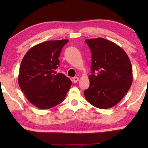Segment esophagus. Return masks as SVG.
Returning <instances> with one entry per match:
<instances>
[{"mask_svg": "<svg viewBox=\"0 0 148 148\" xmlns=\"http://www.w3.org/2000/svg\"><path fill=\"white\" fill-rule=\"evenodd\" d=\"M79 81V77H74V78H73V81H74V83H77V81Z\"/></svg>", "mask_w": 148, "mask_h": 148, "instance_id": "esophagus-1", "label": "esophagus"}]
</instances>
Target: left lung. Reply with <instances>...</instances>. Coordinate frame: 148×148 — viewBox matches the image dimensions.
Returning a JSON list of instances; mask_svg holds the SVG:
<instances>
[{
    "label": "left lung",
    "mask_w": 148,
    "mask_h": 148,
    "mask_svg": "<svg viewBox=\"0 0 148 148\" xmlns=\"http://www.w3.org/2000/svg\"><path fill=\"white\" fill-rule=\"evenodd\" d=\"M85 42L92 54V74L84 97L97 108H111L120 102L132 83L130 60L120 46L110 40L99 37Z\"/></svg>",
    "instance_id": "left-lung-1"
}]
</instances>
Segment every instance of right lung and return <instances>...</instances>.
<instances>
[{
    "label": "right lung",
    "instance_id": "add662e5",
    "mask_svg": "<svg viewBox=\"0 0 148 148\" xmlns=\"http://www.w3.org/2000/svg\"><path fill=\"white\" fill-rule=\"evenodd\" d=\"M68 39L48 40L31 48L21 62L19 86L27 100L37 108L48 109L64 101L72 82L55 71Z\"/></svg>",
    "mask_w": 148,
    "mask_h": 148
}]
</instances>
